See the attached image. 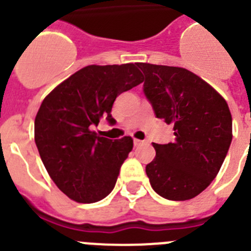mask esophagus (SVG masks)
<instances>
[{
	"label": "esophagus",
	"instance_id": "34e87169",
	"mask_svg": "<svg viewBox=\"0 0 251 251\" xmlns=\"http://www.w3.org/2000/svg\"><path fill=\"white\" fill-rule=\"evenodd\" d=\"M142 144H145V141H142V140H137V139L133 140V145H135V146H140V145Z\"/></svg>",
	"mask_w": 251,
	"mask_h": 251
}]
</instances>
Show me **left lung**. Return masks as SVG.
<instances>
[{
	"label": "left lung",
	"instance_id": "obj_1",
	"mask_svg": "<svg viewBox=\"0 0 251 251\" xmlns=\"http://www.w3.org/2000/svg\"><path fill=\"white\" fill-rule=\"evenodd\" d=\"M144 93L156 118L172 124L175 141L153 144L146 166L152 188L170 201H187L215 178L231 144V115L221 94L194 73L178 67L137 63Z\"/></svg>",
	"mask_w": 251,
	"mask_h": 251
}]
</instances>
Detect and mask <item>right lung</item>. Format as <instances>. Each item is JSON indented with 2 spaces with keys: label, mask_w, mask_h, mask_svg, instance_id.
Listing matches in <instances>:
<instances>
[{
  "label": "right lung",
  "mask_w": 251,
  "mask_h": 251,
  "mask_svg": "<svg viewBox=\"0 0 251 251\" xmlns=\"http://www.w3.org/2000/svg\"><path fill=\"white\" fill-rule=\"evenodd\" d=\"M137 64L88 65L46 97L34 120V141L47 172L70 200L95 203L114 189L133 146L130 136L110 140L93 126L106 118L118 95L144 81Z\"/></svg>",
  "instance_id": "right-lung-1"
}]
</instances>
